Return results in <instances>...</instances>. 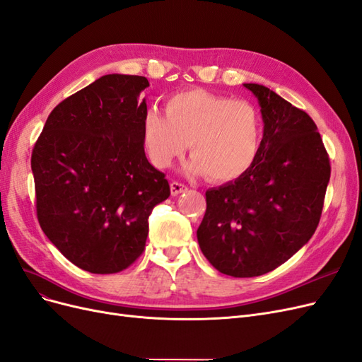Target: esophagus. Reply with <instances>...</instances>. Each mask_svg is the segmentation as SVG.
<instances>
[{"mask_svg":"<svg viewBox=\"0 0 362 362\" xmlns=\"http://www.w3.org/2000/svg\"><path fill=\"white\" fill-rule=\"evenodd\" d=\"M185 190H187V185H184V184L178 182V181H172L170 182V194L172 196H178L180 193H182Z\"/></svg>","mask_w":362,"mask_h":362,"instance_id":"obj_1","label":"esophagus"}]
</instances>
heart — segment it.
I'll return each mask as SVG.
<instances>
[{"mask_svg": "<svg viewBox=\"0 0 362 362\" xmlns=\"http://www.w3.org/2000/svg\"><path fill=\"white\" fill-rule=\"evenodd\" d=\"M142 136L156 168H170L190 144L193 157L187 170L206 173L214 181H232L255 165L264 126L252 103L190 90L168 98L166 115L148 109Z\"/></svg>", "mask_w": 362, "mask_h": 362, "instance_id": "obj_1", "label": "heart"}]
</instances>
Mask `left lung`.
Returning a JSON list of instances; mask_svg holds the SVG:
<instances>
[{
    "label": "left lung",
    "mask_w": 362,
    "mask_h": 362,
    "mask_svg": "<svg viewBox=\"0 0 362 362\" xmlns=\"http://www.w3.org/2000/svg\"><path fill=\"white\" fill-rule=\"evenodd\" d=\"M244 86L260 105V151L243 177L206 190L197 229L209 264L241 279L276 269L308 243L331 175L328 153L308 114L264 85Z\"/></svg>",
    "instance_id": "8db88e82"
}]
</instances>
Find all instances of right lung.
I'll use <instances>...</instances> for the list:
<instances>
[{
  "mask_svg": "<svg viewBox=\"0 0 362 362\" xmlns=\"http://www.w3.org/2000/svg\"><path fill=\"white\" fill-rule=\"evenodd\" d=\"M146 86L144 76L105 74L51 112L33 149L40 228L93 274L119 272L142 255L148 217L170 194L145 156Z\"/></svg>",
  "mask_w": 362,
  "mask_h": 362,
  "instance_id": "right-lung-1",
  "label": "right lung"
}]
</instances>
